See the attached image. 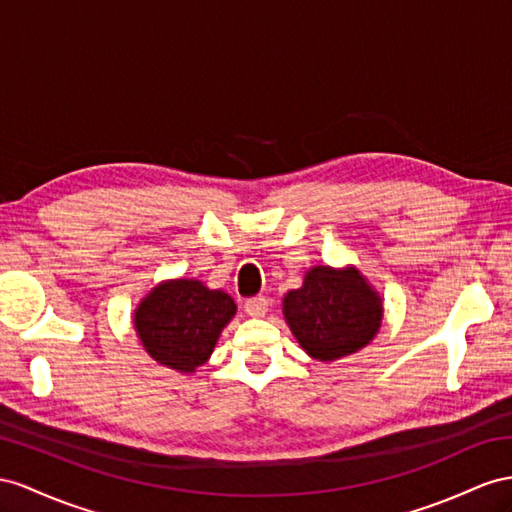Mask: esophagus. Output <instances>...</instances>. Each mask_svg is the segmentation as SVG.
I'll use <instances>...</instances> for the list:
<instances>
[{
	"instance_id": "1",
	"label": "esophagus",
	"mask_w": 512,
	"mask_h": 512,
	"mask_svg": "<svg viewBox=\"0 0 512 512\" xmlns=\"http://www.w3.org/2000/svg\"><path fill=\"white\" fill-rule=\"evenodd\" d=\"M244 311H246V316H251V318H264L268 313V300L264 296L248 298L244 303Z\"/></svg>"
}]
</instances>
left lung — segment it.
Here are the masks:
<instances>
[{"label": "left lung", "mask_w": 512, "mask_h": 512, "mask_svg": "<svg viewBox=\"0 0 512 512\" xmlns=\"http://www.w3.org/2000/svg\"><path fill=\"white\" fill-rule=\"evenodd\" d=\"M383 298L355 266H311L283 296V318L307 355L337 361L368 346L383 324Z\"/></svg>", "instance_id": "left-lung-1"}]
</instances>
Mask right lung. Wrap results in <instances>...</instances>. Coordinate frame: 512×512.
Wrapping results in <instances>:
<instances>
[{
    "mask_svg": "<svg viewBox=\"0 0 512 512\" xmlns=\"http://www.w3.org/2000/svg\"><path fill=\"white\" fill-rule=\"evenodd\" d=\"M233 298L199 279H168L151 287L134 311V329L147 355L164 368L192 374L233 320Z\"/></svg>",
    "mask_w": 512,
    "mask_h": 512,
    "instance_id": "1",
    "label": "right lung"
}]
</instances>
